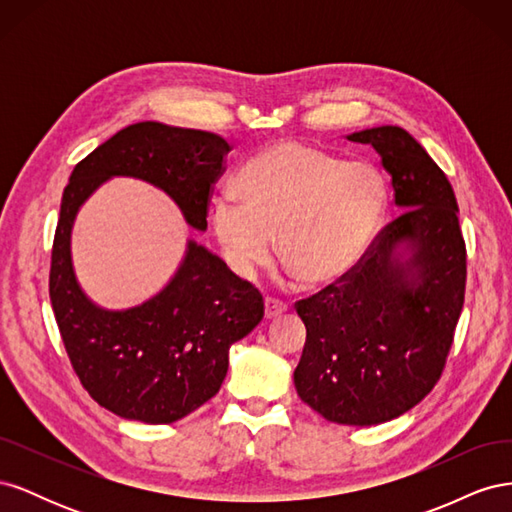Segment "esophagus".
Returning <instances> with one entry per match:
<instances>
[{"label": "esophagus", "instance_id": "obj_1", "mask_svg": "<svg viewBox=\"0 0 512 512\" xmlns=\"http://www.w3.org/2000/svg\"><path fill=\"white\" fill-rule=\"evenodd\" d=\"M286 305L282 303V301H277V299H265V318L267 320H273V318H277V316H282L284 312H286Z\"/></svg>", "mask_w": 512, "mask_h": 512}]
</instances>
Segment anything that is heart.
Listing matches in <instances>:
<instances>
[{
  "label": "heart",
  "mask_w": 512,
  "mask_h": 512,
  "mask_svg": "<svg viewBox=\"0 0 512 512\" xmlns=\"http://www.w3.org/2000/svg\"><path fill=\"white\" fill-rule=\"evenodd\" d=\"M389 207V188L365 162L280 141L247 160L235 196L211 207V228L232 269L250 273L275 254L305 288L344 280L367 254Z\"/></svg>",
  "instance_id": "heart-1"
}]
</instances>
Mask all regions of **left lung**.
Listing matches in <instances>:
<instances>
[{
	"label": "left lung",
	"mask_w": 512,
	"mask_h": 512,
	"mask_svg": "<svg viewBox=\"0 0 512 512\" xmlns=\"http://www.w3.org/2000/svg\"><path fill=\"white\" fill-rule=\"evenodd\" d=\"M346 138L374 147L404 213L342 286L299 301L307 339L294 389L327 421L369 427L438 382L463 307L466 243L451 183L412 134L378 126Z\"/></svg>",
	"instance_id": "8db88e82"
}]
</instances>
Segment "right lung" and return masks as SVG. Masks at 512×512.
<instances>
[{
	"label": "right lung",
	"instance_id": "obj_1",
	"mask_svg": "<svg viewBox=\"0 0 512 512\" xmlns=\"http://www.w3.org/2000/svg\"><path fill=\"white\" fill-rule=\"evenodd\" d=\"M230 145L205 130L141 121L74 166L61 196L49 292L70 363L87 393L121 418L175 423L209 401L226 378L230 346L265 314L260 292L194 239L173 277L147 301L108 309L91 301L72 262L81 207L113 177L162 190L190 228L207 230L211 185Z\"/></svg>",
	"mask_w": 512,
	"mask_h": 512
}]
</instances>
